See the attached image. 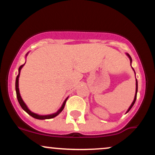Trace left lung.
Wrapping results in <instances>:
<instances>
[{"label":"left lung","mask_w":155,"mask_h":155,"mask_svg":"<svg viewBox=\"0 0 155 155\" xmlns=\"http://www.w3.org/2000/svg\"><path fill=\"white\" fill-rule=\"evenodd\" d=\"M126 55H127V56L128 57V58H129L130 61V65H131V63H132V58H131V57L130 56V54H128V53H126ZM133 70L134 71V69L133 68ZM134 72H135V71H134ZM135 75H136V72H135ZM137 92H138V81H137V79H136V94H135L134 100H133V103H132V104H131L130 106V107H129L128 109H127V112H126V113H127V112H128V111H130V110L131 109V108L133 107V105H134V104H135V102H136V96H137Z\"/></svg>","instance_id":"8db88e82"}]
</instances>
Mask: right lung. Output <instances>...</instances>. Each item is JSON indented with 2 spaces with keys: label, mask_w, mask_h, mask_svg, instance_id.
I'll use <instances>...</instances> for the list:
<instances>
[{
  "label": "right lung",
  "mask_w": 155,
  "mask_h": 155,
  "mask_svg": "<svg viewBox=\"0 0 155 155\" xmlns=\"http://www.w3.org/2000/svg\"><path fill=\"white\" fill-rule=\"evenodd\" d=\"M28 54V52L26 54V57L27 55ZM24 65H22L19 68V74L18 75H17V78H16V82H15V88H16V93H17V100H18V102L19 105H20V106L22 107V108L23 110H24L25 111H26L27 113L29 115H31V117H33V118L35 119H37V120H47V119H51V118H54V117H57L58 114L61 112L63 110L64 107H65V103H66V101L68 100V97H67L66 99H65V101H64L63 105H62L61 107L60 108V109L58 110V111L55 112L54 114H47V115H39L38 114H35V113H33V112H32L31 110L28 108V106H27V105L25 104V102L23 101L22 97H21L20 95V93H19V75H20V71H21V69H22V68L24 66Z\"/></svg>",
  "instance_id": "add662e5"
}]
</instances>
